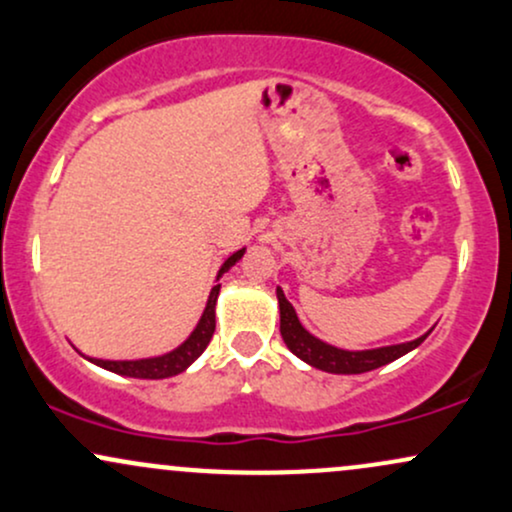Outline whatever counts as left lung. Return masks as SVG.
<instances>
[{"label": "left lung", "mask_w": 512, "mask_h": 512, "mask_svg": "<svg viewBox=\"0 0 512 512\" xmlns=\"http://www.w3.org/2000/svg\"><path fill=\"white\" fill-rule=\"evenodd\" d=\"M276 298H279V330L284 337V344L289 346L291 354H296L301 361L308 363L317 370H325V373H337V375H356V373H368L387 363L397 361L399 356L409 354L419 346L424 339L431 334H421L419 339H411L404 344H392V346H380V349H363V351H346L337 349V346L322 342L310 334L298 320L293 305L286 301L284 291L276 286Z\"/></svg>", "instance_id": "1"}]
</instances>
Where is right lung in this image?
Listing matches in <instances>:
<instances>
[{
    "instance_id": "right-lung-1",
    "label": "right lung",
    "mask_w": 512,
    "mask_h": 512,
    "mask_svg": "<svg viewBox=\"0 0 512 512\" xmlns=\"http://www.w3.org/2000/svg\"><path fill=\"white\" fill-rule=\"evenodd\" d=\"M243 255H245V248L233 252V255L221 264L219 274H216V281H219L221 274L228 272V269H231ZM219 291H221V284H216L214 289H211L207 308H204L202 317H199L197 327L192 330L190 337L178 346V349L168 351V354L163 356L139 358V361H105V358H88V361L96 363V366H101L105 370H110V373L127 375V378H142V380L173 378V375H178L185 368H190L192 363L202 356V351L209 346L211 334L216 330V298H219Z\"/></svg>"
}]
</instances>
